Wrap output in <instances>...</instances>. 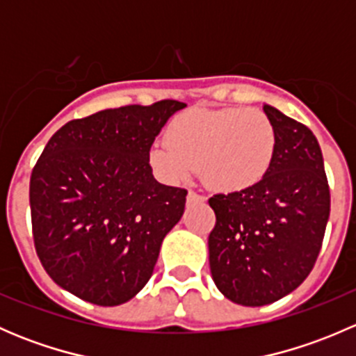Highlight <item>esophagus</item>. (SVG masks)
Segmentation results:
<instances>
[{"instance_id": "1", "label": "esophagus", "mask_w": 356, "mask_h": 356, "mask_svg": "<svg viewBox=\"0 0 356 356\" xmlns=\"http://www.w3.org/2000/svg\"><path fill=\"white\" fill-rule=\"evenodd\" d=\"M201 201H204V196H201V195H198V193H195V191H189L188 193V204L201 203Z\"/></svg>"}]
</instances>
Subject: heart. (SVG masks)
<instances>
[{"label": "heart", "instance_id": "obj_1", "mask_svg": "<svg viewBox=\"0 0 356 356\" xmlns=\"http://www.w3.org/2000/svg\"><path fill=\"white\" fill-rule=\"evenodd\" d=\"M168 141H156L149 163L163 181L189 177L200 167L213 191L236 193L257 186L275 155V129L254 108H195L172 120Z\"/></svg>", "mask_w": 356, "mask_h": 356}]
</instances>
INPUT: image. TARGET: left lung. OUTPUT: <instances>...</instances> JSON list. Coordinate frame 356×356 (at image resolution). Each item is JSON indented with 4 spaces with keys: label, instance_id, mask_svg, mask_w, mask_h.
Returning <instances> with one entry per match:
<instances>
[{
    "label": "left lung",
    "instance_id": "left-lung-1",
    "mask_svg": "<svg viewBox=\"0 0 356 356\" xmlns=\"http://www.w3.org/2000/svg\"><path fill=\"white\" fill-rule=\"evenodd\" d=\"M275 129L267 175L245 191L215 195L210 272L227 300L264 307L293 293L314 268L331 211L324 158L307 125L264 105Z\"/></svg>",
    "mask_w": 356,
    "mask_h": 356
}]
</instances>
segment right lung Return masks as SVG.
Segmentation results:
<instances>
[{"instance_id": "1", "label": "right lung", "mask_w": 356, "mask_h": 356, "mask_svg": "<svg viewBox=\"0 0 356 356\" xmlns=\"http://www.w3.org/2000/svg\"><path fill=\"white\" fill-rule=\"evenodd\" d=\"M186 103L163 99L70 120L51 136L31 175L32 236L49 277L99 307L146 286L188 191L153 177L149 149Z\"/></svg>"}]
</instances>
